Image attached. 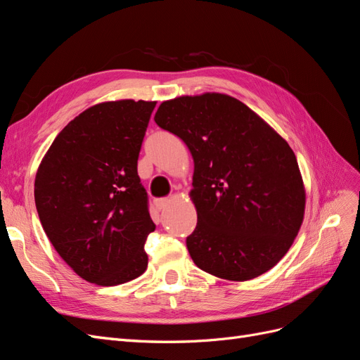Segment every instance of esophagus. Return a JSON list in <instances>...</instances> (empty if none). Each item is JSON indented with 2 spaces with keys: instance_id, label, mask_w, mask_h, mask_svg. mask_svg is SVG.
Returning <instances> with one entry per match:
<instances>
[{
  "instance_id": "1",
  "label": "esophagus",
  "mask_w": 360,
  "mask_h": 360,
  "mask_svg": "<svg viewBox=\"0 0 360 360\" xmlns=\"http://www.w3.org/2000/svg\"><path fill=\"white\" fill-rule=\"evenodd\" d=\"M168 204H169V200H167V198L155 201V205L158 207V210H165L167 207H168Z\"/></svg>"
}]
</instances>
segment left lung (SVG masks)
<instances>
[{
	"label": "left lung",
	"mask_w": 360,
	"mask_h": 360,
	"mask_svg": "<svg viewBox=\"0 0 360 360\" xmlns=\"http://www.w3.org/2000/svg\"><path fill=\"white\" fill-rule=\"evenodd\" d=\"M155 122L193 158L198 224L186 238L193 263L228 281L254 279L278 264L300 230L307 197L287 141L221 93L162 102Z\"/></svg>",
	"instance_id": "1"
}]
</instances>
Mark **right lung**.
I'll return each mask as SVG.
<instances>
[{"mask_svg": "<svg viewBox=\"0 0 360 360\" xmlns=\"http://www.w3.org/2000/svg\"><path fill=\"white\" fill-rule=\"evenodd\" d=\"M156 102L115 101L75 117L41 159L34 200L43 230L76 275L112 287L147 269L155 231L138 156Z\"/></svg>", "mask_w": 360, "mask_h": 360, "instance_id": "1", "label": "right lung"}]
</instances>
